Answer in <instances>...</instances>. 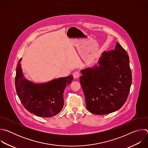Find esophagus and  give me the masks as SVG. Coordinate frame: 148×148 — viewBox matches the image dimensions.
Returning a JSON list of instances; mask_svg holds the SVG:
<instances>
[{
    "label": "esophagus",
    "mask_w": 148,
    "mask_h": 148,
    "mask_svg": "<svg viewBox=\"0 0 148 148\" xmlns=\"http://www.w3.org/2000/svg\"><path fill=\"white\" fill-rule=\"evenodd\" d=\"M80 75H81L80 73H79V71H75V72L74 73V74H73V77H74V78H78L80 76Z\"/></svg>",
    "instance_id": "34e87169"
}]
</instances>
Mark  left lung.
<instances>
[{"instance_id":"obj_1","label":"left lung","mask_w":148,"mask_h":148,"mask_svg":"<svg viewBox=\"0 0 148 148\" xmlns=\"http://www.w3.org/2000/svg\"><path fill=\"white\" fill-rule=\"evenodd\" d=\"M99 66L81 71L79 81L87 109L95 115L119 110L128 98L132 84L130 58L118 43L115 50L103 51Z\"/></svg>"}]
</instances>
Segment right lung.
I'll return each instance as SVG.
<instances>
[{"label": "right lung", "instance_id": "add662e5", "mask_svg": "<svg viewBox=\"0 0 148 148\" xmlns=\"http://www.w3.org/2000/svg\"><path fill=\"white\" fill-rule=\"evenodd\" d=\"M20 58L17 64L15 87L25 108L40 117H52L58 114L64 105V90L73 80V76L54 79L46 83L35 84L26 79L21 68Z\"/></svg>", "mask_w": 148, "mask_h": 148}]
</instances>
